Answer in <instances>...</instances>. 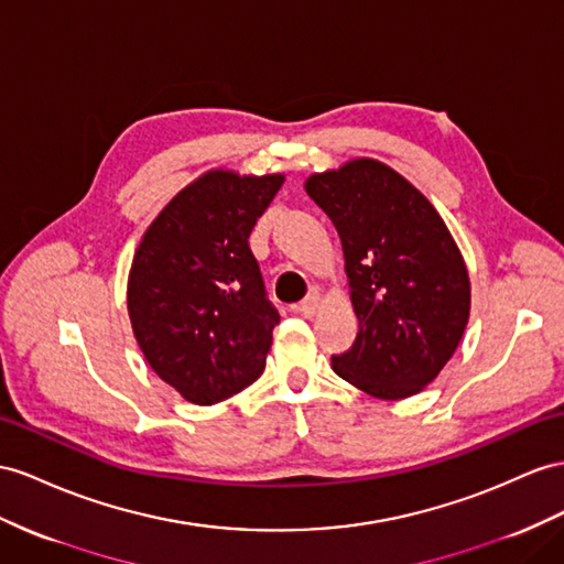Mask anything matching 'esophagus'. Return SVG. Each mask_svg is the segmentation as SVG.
I'll return each instance as SVG.
<instances>
[{
	"label": "esophagus",
	"mask_w": 564,
	"mask_h": 564,
	"mask_svg": "<svg viewBox=\"0 0 564 564\" xmlns=\"http://www.w3.org/2000/svg\"><path fill=\"white\" fill-rule=\"evenodd\" d=\"M322 307V293L319 291H312V295H307L302 302H297V305H293V310L302 316H314L316 312H319Z\"/></svg>",
	"instance_id": "1"
}]
</instances>
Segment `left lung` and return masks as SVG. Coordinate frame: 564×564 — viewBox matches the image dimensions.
Instances as JSON below:
<instances>
[{"label": "left lung", "mask_w": 564, "mask_h": 564, "mask_svg": "<svg viewBox=\"0 0 564 564\" xmlns=\"http://www.w3.org/2000/svg\"><path fill=\"white\" fill-rule=\"evenodd\" d=\"M305 191L338 230L359 322L352 348L330 357V367L373 398L420 393L469 322V273L451 230L408 178L377 159L314 173Z\"/></svg>", "instance_id": "obj_1"}]
</instances>
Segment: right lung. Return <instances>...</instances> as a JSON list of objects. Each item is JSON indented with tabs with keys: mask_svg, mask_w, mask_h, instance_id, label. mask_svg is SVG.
<instances>
[{
	"mask_svg": "<svg viewBox=\"0 0 564 564\" xmlns=\"http://www.w3.org/2000/svg\"><path fill=\"white\" fill-rule=\"evenodd\" d=\"M281 173L207 171L144 230L128 276V316L162 381L214 405L262 377L279 312L250 250Z\"/></svg>",
	"mask_w": 564,
	"mask_h": 564,
	"instance_id": "add662e5",
	"label": "right lung"
}]
</instances>
